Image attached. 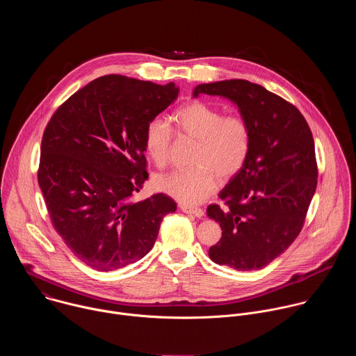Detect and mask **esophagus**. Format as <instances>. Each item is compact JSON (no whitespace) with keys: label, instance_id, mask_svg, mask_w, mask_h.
<instances>
[{"label":"esophagus","instance_id":"esophagus-1","mask_svg":"<svg viewBox=\"0 0 356 356\" xmlns=\"http://www.w3.org/2000/svg\"><path fill=\"white\" fill-rule=\"evenodd\" d=\"M180 210L186 214H193L197 218L204 217V211H202L201 209H195V207H190V206H180Z\"/></svg>","mask_w":356,"mask_h":356}]
</instances>
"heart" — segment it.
I'll return each instance as SVG.
<instances>
[{
	"mask_svg": "<svg viewBox=\"0 0 356 356\" xmlns=\"http://www.w3.org/2000/svg\"><path fill=\"white\" fill-rule=\"evenodd\" d=\"M170 121L187 138L197 140L193 156L195 168L173 170L155 179L159 191L181 204H200L222 181L235 177L246 163L252 132L241 115H225L201 101H191L173 113ZM143 146L158 168L166 166L172 146V128L162 118L150 120L145 128Z\"/></svg>",
	"mask_w": 356,
	"mask_h": 356,
	"instance_id": "b5f03b06",
	"label": "heart"
}]
</instances>
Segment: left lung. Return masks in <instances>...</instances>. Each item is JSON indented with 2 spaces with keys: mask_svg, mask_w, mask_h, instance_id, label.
Masks as SVG:
<instances>
[{
  "mask_svg": "<svg viewBox=\"0 0 356 356\" xmlns=\"http://www.w3.org/2000/svg\"><path fill=\"white\" fill-rule=\"evenodd\" d=\"M198 94L229 99L252 132L246 163L218 194L227 207L207 209L222 229L209 255L235 270L262 269L297 238L316 193L312 131L294 106L248 80L198 84Z\"/></svg>",
  "mask_w": 356,
  "mask_h": 356,
  "instance_id": "left-lung-1",
  "label": "left lung"
}]
</instances>
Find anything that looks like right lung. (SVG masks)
<instances>
[{
  "label": "right lung",
  "mask_w": 356,
  "mask_h": 356,
  "mask_svg": "<svg viewBox=\"0 0 356 356\" xmlns=\"http://www.w3.org/2000/svg\"><path fill=\"white\" fill-rule=\"evenodd\" d=\"M179 87L108 74L74 92L50 118L38 181L54 227L87 266L110 272L142 259L176 202L163 193L132 202L147 180L143 134Z\"/></svg>",
  "instance_id": "obj_1"
}]
</instances>
